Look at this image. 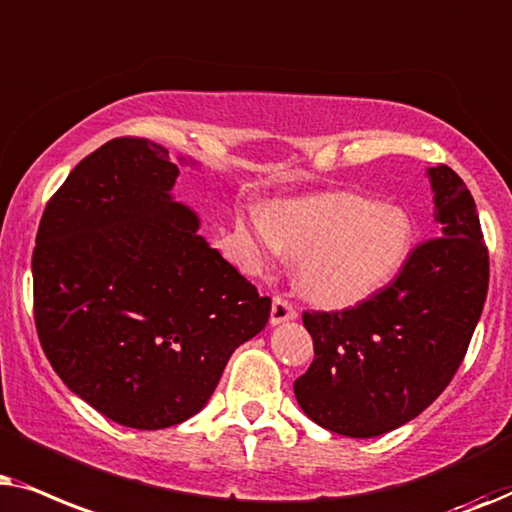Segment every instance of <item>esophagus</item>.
Returning a JSON list of instances; mask_svg holds the SVG:
<instances>
[{"label":"esophagus","mask_w":512,"mask_h":512,"mask_svg":"<svg viewBox=\"0 0 512 512\" xmlns=\"http://www.w3.org/2000/svg\"><path fill=\"white\" fill-rule=\"evenodd\" d=\"M292 318H297L295 304L281 295L274 297V304H271V323L278 325V323H285V320H292Z\"/></svg>","instance_id":"34e87169"}]
</instances>
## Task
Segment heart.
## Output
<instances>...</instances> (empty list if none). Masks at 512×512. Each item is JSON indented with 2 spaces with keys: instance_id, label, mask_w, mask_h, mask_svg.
<instances>
[{
  "instance_id": "b5f03b06",
  "label": "heart",
  "mask_w": 512,
  "mask_h": 512,
  "mask_svg": "<svg viewBox=\"0 0 512 512\" xmlns=\"http://www.w3.org/2000/svg\"><path fill=\"white\" fill-rule=\"evenodd\" d=\"M257 241L269 252L304 260L299 288L320 306H351L403 267L412 245L405 210L358 194H325L281 203L255 215Z\"/></svg>"
}]
</instances>
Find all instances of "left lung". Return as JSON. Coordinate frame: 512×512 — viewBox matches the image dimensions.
<instances>
[{
  "label": "left lung",
  "instance_id": "left-lung-1",
  "mask_svg": "<svg viewBox=\"0 0 512 512\" xmlns=\"http://www.w3.org/2000/svg\"><path fill=\"white\" fill-rule=\"evenodd\" d=\"M440 234L414 245L391 283L342 311H304L313 363L295 381L306 417L374 438L419 417L459 370L489 288V250L463 180L428 170Z\"/></svg>",
  "mask_w": 512,
  "mask_h": 512
}]
</instances>
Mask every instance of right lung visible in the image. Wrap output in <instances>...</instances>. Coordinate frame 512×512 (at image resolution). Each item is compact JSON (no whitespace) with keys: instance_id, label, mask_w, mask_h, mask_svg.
<instances>
[{"instance_id":"add662e5","label":"right lung","mask_w":512,"mask_h":512,"mask_svg":"<svg viewBox=\"0 0 512 512\" xmlns=\"http://www.w3.org/2000/svg\"><path fill=\"white\" fill-rule=\"evenodd\" d=\"M177 166L147 138L88 154L46 203L32 252L34 325L72 393L140 431L203 410L271 299L170 199Z\"/></svg>"}]
</instances>
